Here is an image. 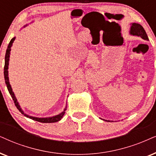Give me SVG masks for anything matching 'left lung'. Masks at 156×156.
I'll return each instance as SVG.
<instances>
[{
	"mask_svg": "<svg viewBox=\"0 0 156 156\" xmlns=\"http://www.w3.org/2000/svg\"><path fill=\"white\" fill-rule=\"evenodd\" d=\"M130 34L133 35H135V36L141 37L144 40L148 41V37L147 36L146 32H145V29L139 23H132V27L130 29Z\"/></svg>",
	"mask_w": 156,
	"mask_h": 156,
	"instance_id": "8db88e82",
	"label": "left lung"
}]
</instances>
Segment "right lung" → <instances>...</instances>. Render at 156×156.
Returning <instances> with one entry per match:
<instances>
[{
	"label": "right lung",
	"mask_w": 156,
	"mask_h": 156,
	"mask_svg": "<svg viewBox=\"0 0 156 156\" xmlns=\"http://www.w3.org/2000/svg\"><path fill=\"white\" fill-rule=\"evenodd\" d=\"M15 39H16V37H13V38L11 39V41H10L9 46H8V47H7L6 52H5V66H4V78H5V84H6L7 88H8V90H9L10 95L11 96V97H12L13 101H14L15 106H16V108L18 109H19V111L20 112L21 114H24L25 117L30 118V119H33V120H35V121L39 122H42V123H53V122H57L60 121V120L62 118V117H63L65 113H66V110L67 109L66 107V109H64V111L62 112V113L58 114V115H57V116H55V117H47V118H38V117H31V116H28L27 114H23V111L21 110V109L20 108V106L19 105V103L17 102L16 98V97H15L14 94H13V92L12 90V88H11V85H10V83H9V77H8V66H9L10 51H11V46H12V44H13V42H14Z\"/></svg>",
	"instance_id": "1"
}]
</instances>
